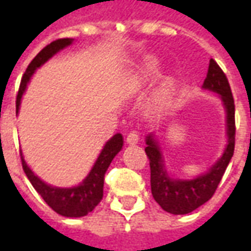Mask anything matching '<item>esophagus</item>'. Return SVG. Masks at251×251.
Masks as SVG:
<instances>
[{
  "label": "esophagus",
  "mask_w": 251,
  "mask_h": 251,
  "mask_svg": "<svg viewBox=\"0 0 251 251\" xmlns=\"http://www.w3.org/2000/svg\"><path fill=\"white\" fill-rule=\"evenodd\" d=\"M138 141H140V136H138V133H136V131H131V133H129L127 137H126V142H127L129 145H136Z\"/></svg>",
  "instance_id": "obj_1"
}]
</instances>
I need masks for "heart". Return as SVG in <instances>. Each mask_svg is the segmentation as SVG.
<instances>
[{
  "label": "heart",
  "mask_w": 251,
  "mask_h": 251,
  "mask_svg": "<svg viewBox=\"0 0 251 251\" xmlns=\"http://www.w3.org/2000/svg\"><path fill=\"white\" fill-rule=\"evenodd\" d=\"M142 75H144V76H147V77L151 76V75H152V71H149V70H145ZM165 102H167V95H164L163 98H161V103H165Z\"/></svg>",
  "instance_id": "heart-1"
}]
</instances>
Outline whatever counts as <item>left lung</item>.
Instances as JSON below:
<instances>
[{"instance_id": "8db88e82", "label": "left lung", "mask_w": 251, "mask_h": 251, "mask_svg": "<svg viewBox=\"0 0 251 251\" xmlns=\"http://www.w3.org/2000/svg\"><path fill=\"white\" fill-rule=\"evenodd\" d=\"M203 90L218 94L225 110V126H226V147L222 156L210 165L203 174L192 179L174 177L165 165L163 149L154 133H149L145 138V152L151 164V188L154 200L161 205L164 211L174 215H185L192 212L205 201L211 199L227 165L234 154L235 144V107L232 99L231 88L226 75L215 60H210L207 76Z\"/></svg>"}]
</instances>
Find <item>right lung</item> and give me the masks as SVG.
<instances>
[{
	"label": "right lung",
	"mask_w": 251,
	"mask_h": 251,
	"mask_svg": "<svg viewBox=\"0 0 251 251\" xmlns=\"http://www.w3.org/2000/svg\"><path fill=\"white\" fill-rule=\"evenodd\" d=\"M74 41H75L74 39H59L56 41H52L50 46L41 50L37 53V56L30 62L24 76L21 79L19 95L16 99V114H19L23 95H24L26 86L29 83L30 77L33 76L36 70L40 68L43 64H46L51 57L63 51L64 48L71 46ZM122 147H124V137L121 133H117L104 144L87 176L79 184L74 185V187H55V185L48 184L44 180H41L28 167V164L24 160L23 152H21V161H23V169H24L26 177L33 185V188L41 195V198L52 210L57 212L59 215L67 216V218H80V216H86L88 212H91L102 200L104 174L113 161V158L121 152Z\"/></svg>",
	"instance_id": "obj_1"
}]
</instances>
